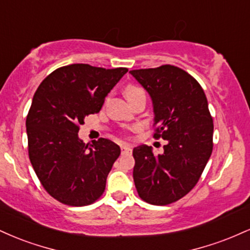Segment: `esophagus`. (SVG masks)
Instances as JSON below:
<instances>
[{
	"label": "esophagus",
	"mask_w": 250,
	"mask_h": 250,
	"mask_svg": "<svg viewBox=\"0 0 250 250\" xmlns=\"http://www.w3.org/2000/svg\"><path fill=\"white\" fill-rule=\"evenodd\" d=\"M121 151H122V154H130L131 153V147L129 145H122L121 146Z\"/></svg>",
	"instance_id": "34e87169"
}]
</instances>
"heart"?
Listing matches in <instances>:
<instances>
[{"mask_svg": "<svg viewBox=\"0 0 250 250\" xmlns=\"http://www.w3.org/2000/svg\"><path fill=\"white\" fill-rule=\"evenodd\" d=\"M125 96H127L129 102L134 101V100L139 99V97L146 96V93H145V90H143V88L139 87V85H135V84L127 85V87H125Z\"/></svg>", "mask_w": 250, "mask_h": 250, "instance_id": "obj_1", "label": "heart"}]
</instances>
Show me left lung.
<instances>
[{
  "label": "left lung",
  "mask_w": 250,
  "mask_h": 250,
  "mask_svg": "<svg viewBox=\"0 0 250 250\" xmlns=\"http://www.w3.org/2000/svg\"><path fill=\"white\" fill-rule=\"evenodd\" d=\"M129 73L153 100L154 139L167 140L163 154L134 148L137 194L154 206L176 202L196 186L213 151V117L200 83L171 64Z\"/></svg>",
  "instance_id": "8db88e82"
}]
</instances>
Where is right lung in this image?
Wrapping results in <instances>:
<instances>
[{
    "label": "right lung",
    "mask_w": 250,
    "mask_h": 250,
    "mask_svg": "<svg viewBox=\"0 0 250 250\" xmlns=\"http://www.w3.org/2000/svg\"><path fill=\"white\" fill-rule=\"evenodd\" d=\"M127 71L83 63L64 65L45 77L34 94L25 120L28 154L43 188L63 205H91L104 191L121 149L107 139L88 146L77 133L85 116L101 110L105 96Z\"/></svg>",
    "instance_id": "1"
}]
</instances>
